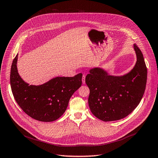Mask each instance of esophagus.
I'll return each mask as SVG.
<instances>
[{
    "mask_svg": "<svg viewBox=\"0 0 158 158\" xmlns=\"http://www.w3.org/2000/svg\"><path fill=\"white\" fill-rule=\"evenodd\" d=\"M82 82H83V84H85V75H83V77H82Z\"/></svg>",
    "mask_w": 158,
    "mask_h": 158,
    "instance_id": "1",
    "label": "esophagus"
}]
</instances>
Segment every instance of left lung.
<instances>
[{"mask_svg": "<svg viewBox=\"0 0 158 158\" xmlns=\"http://www.w3.org/2000/svg\"><path fill=\"white\" fill-rule=\"evenodd\" d=\"M136 62L128 73L110 75L101 67L89 70L85 82L90 90L88 98L91 111L105 122L124 118L136 109L146 89L147 68L143 54L134 44Z\"/></svg>", "mask_w": 158, "mask_h": 158, "instance_id": "1", "label": "left lung"}]
</instances>
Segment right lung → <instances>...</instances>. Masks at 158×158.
<instances>
[{"label": "right lung", "mask_w": 158, "mask_h": 158, "mask_svg": "<svg viewBox=\"0 0 158 158\" xmlns=\"http://www.w3.org/2000/svg\"><path fill=\"white\" fill-rule=\"evenodd\" d=\"M18 56L12 61L10 86L16 102L26 114L42 122H52L64 113L69 99L82 84V73L74 77H56L40 85H29L20 76Z\"/></svg>", "instance_id": "obj_1"}]
</instances>
